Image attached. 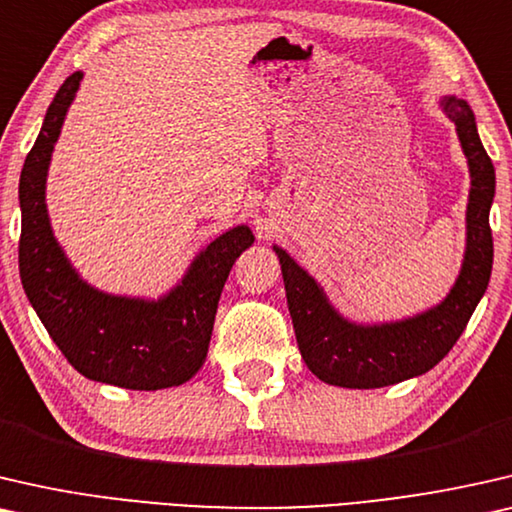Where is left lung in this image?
<instances>
[{
    "label": "left lung",
    "mask_w": 512,
    "mask_h": 512,
    "mask_svg": "<svg viewBox=\"0 0 512 512\" xmlns=\"http://www.w3.org/2000/svg\"><path fill=\"white\" fill-rule=\"evenodd\" d=\"M443 106L455 120L464 155L469 157L471 194L466 211L469 239L464 266L457 285L441 306L397 325H350L327 304L318 283L283 248H276L301 357L308 369L329 385L373 390L434 369L462 336L487 290L494 262L489 227L494 164L482 148L469 104L464 99L448 97Z\"/></svg>",
    "instance_id": "1"
}]
</instances>
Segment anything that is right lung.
<instances>
[{"mask_svg":"<svg viewBox=\"0 0 512 512\" xmlns=\"http://www.w3.org/2000/svg\"><path fill=\"white\" fill-rule=\"evenodd\" d=\"M83 74L69 76L20 174L18 266L27 299L67 362L85 378L127 390H164L190 380L204 364L220 292L243 250L248 227H234L194 259L183 283L157 304L109 297L76 276L50 232L46 171Z\"/></svg>","mask_w":512,"mask_h":512,"instance_id":"1","label":"right lung"}]
</instances>
